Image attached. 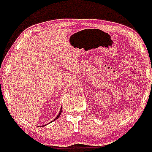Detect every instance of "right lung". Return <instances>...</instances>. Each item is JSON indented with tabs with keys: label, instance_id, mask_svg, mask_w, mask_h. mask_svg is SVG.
Listing matches in <instances>:
<instances>
[{
	"label": "right lung",
	"instance_id": "add662e5",
	"mask_svg": "<svg viewBox=\"0 0 152 152\" xmlns=\"http://www.w3.org/2000/svg\"><path fill=\"white\" fill-rule=\"evenodd\" d=\"M62 107H61V109H60V111H59V114L57 115V116H56V117L54 119H53V121H54L56 120V119H57L58 118H59V116H60V115H61V113H62Z\"/></svg>",
	"mask_w": 152,
	"mask_h": 152
}]
</instances>
